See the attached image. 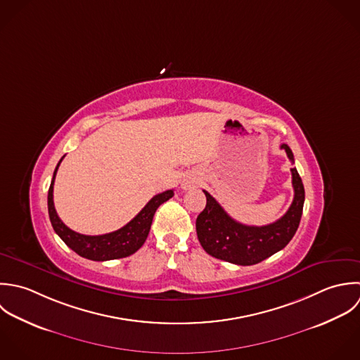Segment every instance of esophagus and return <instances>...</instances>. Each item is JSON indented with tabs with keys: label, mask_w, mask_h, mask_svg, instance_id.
I'll use <instances>...</instances> for the list:
<instances>
[{
	"label": "esophagus",
	"mask_w": 360,
	"mask_h": 360,
	"mask_svg": "<svg viewBox=\"0 0 360 360\" xmlns=\"http://www.w3.org/2000/svg\"><path fill=\"white\" fill-rule=\"evenodd\" d=\"M183 187H184V188H190V187H191V181H184V183H183Z\"/></svg>",
	"instance_id": "34e87169"
}]
</instances>
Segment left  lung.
<instances>
[{
	"mask_svg": "<svg viewBox=\"0 0 360 360\" xmlns=\"http://www.w3.org/2000/svg\"><path fill=\"white\" fill-rule=\"evenodd\" d=\"M293 163V153L281 145ZM295 197L286 214L265 226H247L231 218L218 201L204 190L205 210L198 215L195 228L202 248L212 257L238 265H254L282 250L295 236L304 204V187L296 167L290 169Z\"/></svg>",
	"mask_w": 360,
	"mask_h": 360,
	"instance_id": "8db88e82",
	"label": "left lung"
}]
</instances>
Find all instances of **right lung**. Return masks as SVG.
Instances as JSON below:
<instances>
[{
    "instance_id": "obj_1",
    "label": "right lung",
    "mask_w": 360,
    "mask_h": 360,
    "mask_svg": "<svg viewBox=\"0 0 360 360\" xmlns=\"http://www.w3.org/2000/svg\"><path fill=\"white\" fill-rule=\"evenodd\" d=\"M63 159L64 156L60 159L54 170L53 180L49 188V195H47L49 217H50V222L54 232L78 255L92 261H108V259L124 258L134 254L136 250H139L149 235L152 219L156 210L159 208L160 204L166 202L169 198L173 197L174 194L173 190H167L155 195L132 221H129L125 226H122L116 232L99 235V236L81 235L71 231L68 226H65L63 221L58 218L54 208L53 186H54V179H56L58 166Z\"/></svg>"
}]
</instances>
